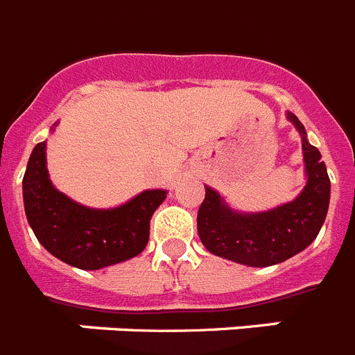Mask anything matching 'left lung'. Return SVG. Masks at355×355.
<instances>
[{
    "instance_id": "obj_1",
    "label": "left lung",
    "mask_w": 355,
    "mask_h": 355,
    "mask_svg": "<svg viewBox=\"0 0 355 355\" xmlns=\"http://www.w3.org/2000/svg\"><path fill=\"white\" fill-rule=\"evenodd\" d=\"M287 120L302 136L305 163L304 190L291 202L268 211H237L217 190L205 187L198 211V233L210 253L250 268L280 264L318 237L330 201V180L322 154L309 144L304 123L287 111Z\"/></svg>"
}]
</instances>
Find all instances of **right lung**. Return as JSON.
<instances>
[{
    "label": "right lung",
    "mask_w": 355,
    "mask_h": 355,
    "mask_svg": "<svg viewBox=\"0 0 355 355\" xmlns=\"http://www.w3.org/2000/svg\"><path fill=\"white\" fill-rule=\"evenodd\" d=\"M165 198L166 190H144L120 207H84L51 183L46 141L33 147L23 178L25 214L37 241L53 257L86 271L140 255L148 242L150 217Z\"/></svg>",
    "instance_id": "1"
}]
</instances>
